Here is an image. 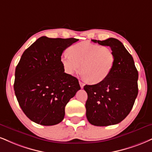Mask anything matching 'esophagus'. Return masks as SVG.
Masks as SVG:
<instances>
[{"label": "esophagus", "instance_id": "obj_1", "mask_svg": "<svg viewBox=\"0 0 152 152\" xmlns=\"http://www.w3.org/2000/svg\"><path fill=\"white\" fill-rule=\"evenodd\" d=\"M79 84H80V86H81V88H83V86H84V83H83V82H81V81H79Z\"/></svg>", "mask_w": 152, "mask_h": 152}]
</instances>
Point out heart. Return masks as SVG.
<instances>
[{
  "label": "heart",
  "instance_id": "1",
  "mask_svg": "<svg viewBox=\"0 0 152 152\" xmlns=\"http://www.w3.org/2000/svg\"><path fill=\"white\" fill-rule=\"evenodd\" d=\"M69 52L70 56L66 54L61 58L66 72L72 75L81 67V76L91 83L104 81L114 66L115 54L107 46L81 42L70 47Z\"/></svg>",
  "mask_w": 152,
  "mask_h": 152
}]
</instances>
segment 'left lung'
I'll return each mask as SVG.
<instances>
[{"instance_id": "obj_1", "label": "left lung", "mask_w": 152, "mask_h": 152, "mask_svg": "<svg viewBox=\"0 0 152 152\" xmlns=\"http://www.w3.org/2000/svg\"><path fill=\"white\" fill-rule=\"evenodd\" d=\"M94 42L109 46L115 54V64L104 81L94 85H86L88 99L86 117L91 125H116L130 113L138 94V71L134 59L120 41L109 38Z\"/></svg>"}]
</instances>
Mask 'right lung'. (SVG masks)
Listing matches in <instances>:
<instances>
[{
	"mask_svg": "<svg viewBox=\"0 0 152 152\" xmlns=\"http://www.w3.org/2000/svg\"><path fill=\"white\" fill-rule=\"evenodd\" d=\"M75 38L43 36L24 52L15 74L14 91L23 113L37 124H58L65 106L81 89L78 79L64 72L62 53Z\"/></svg>",
	"mask_w": 152,
	"mask_h": 152,
	"instance_id": "right-lung-1",
	"label": "right lung"
}]
</instances>
